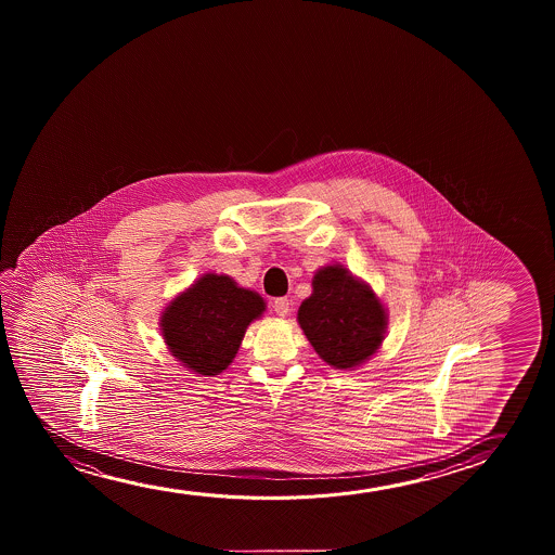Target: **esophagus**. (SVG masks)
Instances as JSON below:
<instances>
[{"label":"esophagus","mask_w":555,"mask_h":555,"mask_svg":"<svg viewBox=\"0 0 555 555\" xmlns=\"http://www.w3.org/2000/svg\"><path fill=\"white\" fill-rule=\"evenodd\" d=\"M273 309L279 317H286L289 311V299L288 297H276L273 301Z\"/></svg>","instance_id":"34e87169"}]
</instances>
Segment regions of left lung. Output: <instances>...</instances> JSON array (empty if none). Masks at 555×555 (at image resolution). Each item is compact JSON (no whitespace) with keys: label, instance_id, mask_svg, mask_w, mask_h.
Segmentation results:
<instances>
[{"label":"left lung","instance_id":"left-lung-1","mask_svg":"<svg viewBox=\"0 0 555 555\" xmlns=\"http://www.w3.org/2000/svg\"><path fill=\"white\" fill-rule=\"evenodd\" d=\"M297 320L319 357L337 370L372 357L387 327V314L373 289L343 266L314 274L311 297L299 307Z\"/></svg>","mask_w":555,"mask_h":555}]
</instances>
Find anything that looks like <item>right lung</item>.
Listing matches in <instances>:
<instances>
[{
  "instance_id": "right-lung-1",
  "label": "right lung",
  "mask_w": 555,
  "mask_h": 555,
  "mask_svg": "<svg viewBox=\"0 0 555 555\" xmlns=\"http://www.w3.org/2000/svg\"><path fill=\"white\" fill-rule=\"evenodd\" d=\"M266 304L238 288L225 274L208 273L176 297L163 312V337L183 365L201 375H218L235 358L244 332Z\"/></svg>"
}]
</instances>
